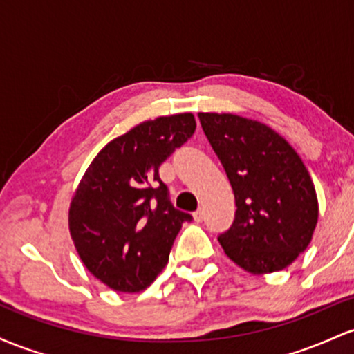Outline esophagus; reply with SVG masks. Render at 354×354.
<instances>
[{"mask_svg":"<svg viewBox=\"0 0 354 354\" xmlns=\"http://www.w3.org/2000/svg\"><path fill=\"white\" fill-rule=\"evenodd\" d=\"M194 219H196V222H202L204 221V209H197L196 212H194Z\"/></svg>","mask_w":354,"mask_h":354,"instance_id":"34e87169","label":"esophagus"}]
</instances>
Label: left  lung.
Segmentation results:
<instances>
[{
    "instance_id": "8db88e82",
    "label": "left lung",
    "mask_w": 354,
    "mask_h": 354,
    "mask_svg": "<svg viewBox=\"0 0 354 354\" xmlns=\"http://www.w3.org/2000/svg\"><path fill=\"white\" fill-rule=\"evenodd\" d=\"M236 198L219 242L251 274L283 271L306 251L317 224L315 184L297 152L271 127L232 113H198Z\"/></svg>"
}]
</instances>
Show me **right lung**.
I'll return each mask as SVG.
<instances>
[{"mask_svg":"<svg viewBox=\"0 0 354 354\" xmlns=\"http://www.w3.org/2000/svg\"><path fill=\"white\" fill-rule=\"evenodd\" d=\"M194 130L192 113L142 122L103 147L71 197L68 227L78 256L113 291L149 288L192 219L170 204L158 167Z\"/></svg>","mask_w":354,"mask_h":354,"instance_id":"add662e5","label":"right lung"}]
</instances>
